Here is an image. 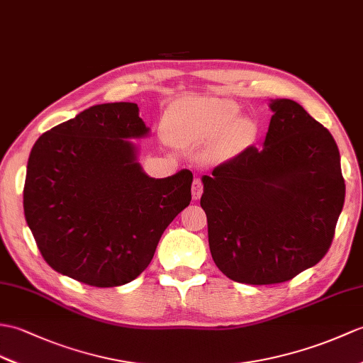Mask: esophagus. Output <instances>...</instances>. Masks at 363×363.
Masks as SVG:
<instances>
[{"mask_svg":"<svg viewBox=\"0 0 363 363\" xmlns=\"http://www.w3.org/2000/svg\"><path fill=\"white\" fill-rule=\"evenodd\" d=\"M201 195H202V184H201V181L199 179L193 181V184H191V198H193V201H198L201 198Z\"/></svg>","mask_w":363,"mask_h":363,"instance_id":"1","label":"esophagus"}]
</instances>
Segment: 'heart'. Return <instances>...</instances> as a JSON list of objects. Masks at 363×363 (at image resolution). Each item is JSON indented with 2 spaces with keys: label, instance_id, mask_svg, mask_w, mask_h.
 Wrapping results in <instances>:
<instances>
[{
  "label": "heart",
  "instance_id": "1",
  "mask_svg": "<svg viewBox=\"0 0 363 363\" xmlns=\"http://www.w3.org/2000/svg\"><path fill=\"white\" fill-rule=\"evenodd\" d=\"M240 113V105L230 99L181 97L165 109L164 131L168 140L182 148L213 140L208 157L227 162L242 155L257 134L254 121L238 117Z\"/></svg>",
  "mask_w": 363,
  "mask_h": 363
}]
</instances>
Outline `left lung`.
Returning <instances> with one entry per match:
<instances>
[{"label":"left lung","mask_w":363,"mask_h":363,"mask_svg":"<svg viewBox=\"0 0 363 363\" xmlns=\"http://www.w3.org/2000/svg\"><path fill=\"white\" fill-rule=\"evenodd\" d=\"M269 108L263 148L249 147L201 178L212 258L246 284L283 283L315 266L345 201L331 133L294 100L275 99Z\"/></svg>","instance_id":"8db88e82"}]
</instances>
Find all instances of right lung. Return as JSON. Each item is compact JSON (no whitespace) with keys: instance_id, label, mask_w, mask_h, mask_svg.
<instances>
[{"instance_id":"obj_1","label":"right lung","mask_w":363,"mask_h":363,"mask_svg":"<svg viewBox=\"0 0 363 363\" xmlns=\"http://www.w3.org/2000/svg\"><path fill=\"white\" fill-rule=\"evenodd\" d=\"M150 128L131 102L94 105L33 143L23 206L46 263L96 288L139 277L164 230L190 204L187 168L151 178L133 139Z\"/></svg>"}]
</instances>
